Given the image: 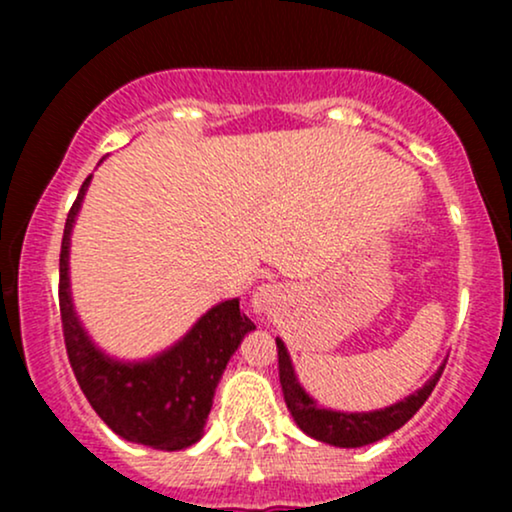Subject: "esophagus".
Returning a JSON list of instances; mask_svg holds the SVG:
<instances>
[{"instance_id":"esophagus-1","label":"esophagus","mask_w":512,"mask_h":512,"mask_svg":"<svg viewBox=\"0 0 512 512\" xmlns=\"http://www.w3.org/2000/svg\"><path fill=\"white\" fill-rule=\"evenodd\" d=\"M274 303H276V289H274V286L262 284V286H257L255 291H252V298H250L252 313H257V315L267 313V310H272Z\"/></svg>"}]
</instances>
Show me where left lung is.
<instances>
[{"label": "left lung", "mask_w": 512, "mask_h": 512, "mask_svg": "<svg viewBox=\"0 0 512 512\" xmlns=\"http://www.w3.org/2000/svg\"><path fill=\"white\" fill-rule=\"evenodd\" d=\"M276 351H279V383L281 392H284L286 407H289L293 421L303 433H308L310 438L320 440V443H330L334 448H363V445L378 443L390 433H395L397 428H402L416 411L421 409V404L426 402L428 395L436 387L440 373H443L445 363L440 366L431 378L426 380L424 387H419L416 392H411L409 397L399 399V402L390 404L385 409L375 411H334L325 409L317 404L305 392V387L298 380L296 368L289 356L286 344L276 337Z\"/></svg>", "instance_id": "8db88e82"}]
</instances>
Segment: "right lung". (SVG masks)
Here are the masks:
<instances>
[{"label": "right lung", "instance_id": "add662e5", "mask_svg": "<svg viewBox=\"0 0 512 512\" xmlns=\"http://www.w3.org/2000/svg\"><path fill=\"white\" fill-rule=\"evenodd\" d=\"M91 178L69 209L60 252V313L69 363L91 407L117 436L154 450H185L204 436L216 385L255 322L240 313L238 298H231L209 308L185 337L156 356L120 361L105 354L81 325L69 284L72 231Z\"/></svg>", "mask_w": 512, "mask_h": 512}]
</instances>
